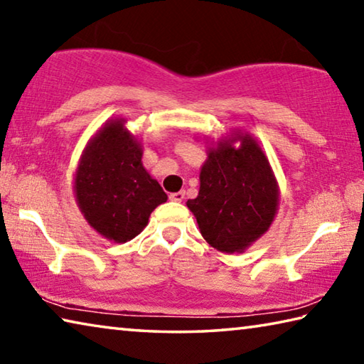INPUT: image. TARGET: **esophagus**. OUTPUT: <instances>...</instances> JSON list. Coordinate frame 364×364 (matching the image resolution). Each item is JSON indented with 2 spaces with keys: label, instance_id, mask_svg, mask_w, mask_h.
I'll use <instances>...</instances> for the list:
<instances>
[{
  "label": "esophagus",
  "instance_id": "obj_1",
  "mask_svg": "<svg viewBox=\"0 0 364 364\" xmlns=\"http://www.w3.org/2000/svg\"><path fill=\"white\" fill-rule=\"evenodd\" d=\"M183 199H184L183 191H178V193H171L170 194V200H173V202H181Z\"/></svg>",
  "mask_w": 364,
  "mask_h": 364
}]
</instances>
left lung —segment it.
<instances>
[{
  "label": "left lung",
  "instance_id": "8db88e82",
  "mask_svg": "<svg viewBox=\"0 0 364 364\" xmlns=\"http://www.w3.org/2000/svg\"><path fill=\"white\" fill-rule=\"evenodd\" d=\"M232 147L221 141L208 151L200 170V189L188 200L205 241L220 252L234 254L257 241L278 210V184L262 147L249 134H237Z\"/></svg>",
  "mask_w": 364,
  "mask_h": 364
}]
</instances>
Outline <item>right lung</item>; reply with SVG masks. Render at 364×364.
<instances>
[{
  "label": "right lung",
  "instance_id": "right-lung-1",
  "mask_svg": "<svg viewBox=\"0 0 364 364\" xmlns=\"http://www.w3.org/2000/svg\"><path fill=\"white\" fill-rule=\"evenodd\" d=\"M123 122L112 120L91 139L75 176L80 210L101 236L115 242L138 236L154 208L167 200L141 164L143 151Z\"/></svg>",
  "mask_w": 364,
  "mask_h": 364
}]
</instances>
